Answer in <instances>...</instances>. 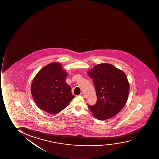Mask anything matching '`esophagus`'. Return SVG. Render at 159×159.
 I'll return each instance as SVG.
<instances>
[{"label": "esophagus", "mask_w": 159, "mask_h": 159, "mask_svg": "<svg viewBox=\"0 0 159 159\" xmlns=\"http://www.w3.org/2000/svg\"><path fill=\"white\" fill-rule=\"evenodd\" d=\"M80 96H82L83 98H85V94L83 93V92H82V93H80Z\"/></svg>", "instance_id": "34e87169"}]
</instances>
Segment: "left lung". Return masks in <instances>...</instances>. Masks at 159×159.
Instances as JSON below:
<instances>
[{"mask_svg":"<svg viewBox=\"0 0 159 159\" xmlns=\"http://www.w3.org/2000/svg\"><path fill=\"white\" fill-rule=\"evenodd\" d=\"M93 80L97 101L88 107L99 120L111 119L124 107L128 98L129 84L126 76L115 66L106 63L96 66L88 73Z\"/></svg>","mask_w":159,"mask_h":159,"instance_id":"obj_1","label":"left lung"}]
</instances>
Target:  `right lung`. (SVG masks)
<instances>
[{
  "label": "right lung",
  "mask_w": 159,
  "mask_h": 159,
  "mask_svg": "<svg viewBox=\"0 0 159 159\" xmlns=\"http://www.w3.org/2000/svg\"><path fill=\"white\" fill-rule=\"evenodd\" d=\"M67 74L61 64L50 63L40 69L31 87L34 101L40 109L56 114L67 107L75 96L65 82Z\"/></svg>",
  "instance_id": "right-lung-1"
}]
</instances>
